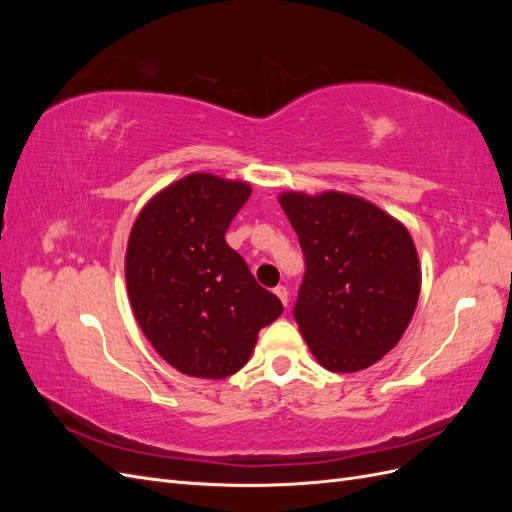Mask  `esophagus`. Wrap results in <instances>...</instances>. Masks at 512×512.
<instances>
[{
	"label": "esophagus",
	"mask_w": 512,
	"mask_h": 512,
	"mask_svg": "<svg viewBox=\"0 0 512 512\" xmlns=\"http://www.w3.org/2000/svg\"><path fill=\"white\" fill-rule=\"evenodd\" d=\"M273 292L277 294V297H280V301H282L284 305H288V288H286V286H277Z\"/></svg>",
	"instance_id": "esophagus-1"
}]
</instances>
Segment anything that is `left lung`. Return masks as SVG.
Wrapping results in <instances>:
<instances>
[{"label":"left lung","mask_w":512,"mask_h":512,"mask_svg":"<svg viewBox=\"0 0 512 512\" xmlns=\"http://www.w3.org/2000/svg\"><path fill=\"white\" fill-rule=\"evenodd\" d=\"M305 275L294 320L316 361L337 374L367 369L408 329L421 265L408 228L346 192H284Z\"/></svg>","instance_id":"8db88e82"}]
</instances>
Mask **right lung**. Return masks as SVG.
I'll list each match as a JSON object with an SVG mask.
<instances>
[{
	"label": "right lung",
	"instance_id": "obj_1",
	"mask_svg": "<svg viewBox=\"0 0 512 512\" xmlns=\"http://www.w3.org/2000/svg\"><path fill=\"white\" fill-rule=\"evenodd\" d=\"M245 181L192 173L138 213L126 252L132 312L151 346L185 376H232L258 331L284 312L224 235L250 198Z\"/></svg>",
	"mask_w": 512,
	"mask_h": 512
}]
</instances>
